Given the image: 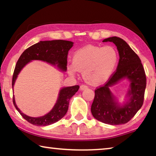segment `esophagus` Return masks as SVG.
Masks as SVG:
<instances>
[{"label": "esophagus", "mask_w": 156, "mask_h": 156, "mask_svg": "<svg viewBox=\"0 0 156 156\" xmlns=\"http://www.w3.org/2000/svg\"><path fill=\"white\" fill-rule=\"evenodd\" d=\"M86 89H87V86L84 85V84H82V85H80V89L81 91H83Z\"/></svg>", "instance_id": "34e87169"}]
</instances>
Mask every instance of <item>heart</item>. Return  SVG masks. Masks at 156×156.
Wrapping results in <instances>:
<instances>
[{
    "mask_svg": "<svg viewBox=\"0 0 156 156\" xmlns=\"http://www.w3.org/2000/svg\"><path fill=\"white\" fill-rule=\"evenodd\" d=\"M73 64L67 66L68 72L75 75L83 72L84 81L91 85L104 84L114 73L118 63V54L111 46L87 45L76 51Z\"/></svg>",
    "mask_w": 156,
    "mask_h": 156,
    "instance_id": "b5f03b06",
    "label": "heart"
}]
</instances>
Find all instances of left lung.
<instances>
[{"label":"left lung","mask_w":156,"mask_h":156,"mask_svg":"<svg viewBox=\"0 0 156 156\" xmlns=\"http://www.w3.org/2000/svg\"><path fill=\"white\" fill-rule=\"evenodd\" d=\"M102 42H112L117 47L119 62L115 73L104 86L95 90L91 112L100 122L112 125L128 122L143 105L147 78L143 66L133 50L119 37L113 36ZM124 79L129 81L127 101L120 104L110 90V87Z\"/></svg>","instance_id":"1"}]
</instances>
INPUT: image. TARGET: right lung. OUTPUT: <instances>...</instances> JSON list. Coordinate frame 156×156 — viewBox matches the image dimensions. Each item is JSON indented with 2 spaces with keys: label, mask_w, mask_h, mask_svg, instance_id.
<instances>
[{
  "label": "right lung",
  "mask_w": 156,
  "mask_h": 156,
  "mask_svg": "<svg viewBox=\"0 0 156 156\" xmlns=\"http://www.w3.org/2000/svg\"><path fill=\"white\" fill-rule=\"evenodd\" d=\"M73 45L72 41L63 40H54L40 41L33 44L24 51L16 65L12 78V89L14 88L16 80L20 71L25 66L32 60H42L49 63L62 72L67 71L68 51ZM78 85L65 87L60 90L56 104L50 112L41 117H31L25 115L18 109L13 96V103L23 118L31 124L36 126H47L58 122L63 118L67 112L69 102L73 95L78 91Z\"/></svg>",
  "instance_id": "add662e5"
}]
</instances>
